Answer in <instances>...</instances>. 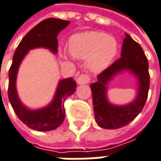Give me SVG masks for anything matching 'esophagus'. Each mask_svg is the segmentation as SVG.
<instances>
[{"mask_svg":"<svg viewBox=\"0 0 161 161\" xmlns=\"http://www.w3.org/2000/svg\"><path fill=\"white\" fill-rule=\"evenodd\" d=\"M76 80H77V83L78 84H88L91 81V77L87 74H81L79 76H77Z\"/></svg>","mask_w":161,"mask_h":161,"instance_id":"1","label":"esophagus"}]
</instances>
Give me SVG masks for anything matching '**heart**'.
<instances>
[{
  "mask_svg": "<svg viewBox=\"0 0 161 161\" xmlns=\"http://www.w3.org/2000/svg\"><path fill=\"white\" fill-rule=\"evenodd\" d=\"M69 49L74 57L88 58L86 65L92 72L103 71L112 64L118 51L114 37L97 31L77 34L69 39ZM62 56L65 55L61 52Z\"/></svg>",
  "mask_w": 161,
  "mask_h": 161,
  "instance_id": "heart-1",
  "label": "heart"
}]
</instances>
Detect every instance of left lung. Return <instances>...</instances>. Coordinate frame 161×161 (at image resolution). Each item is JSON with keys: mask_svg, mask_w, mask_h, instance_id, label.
<instances>
[{"mask_svg": "<svg viewBox=\"0 0 161 161\" xmlns=\"http://www.w3.org/2000/svg\"><path fill=\"white\" fill-rule=\"evenodd\" d=\"M123 70H130L139 80L137 97L131 103L118 107L110 104L106 97V85L112 77ZM150 75L148 60L139 43L125 34L121 57L97 76L91 84L94 115L97 124L104 129H117L126 125L142 111L148 96Z\"/></svg>", "mask_w": 161, "mask_h": 161, "instance_id": "1", "label": "left lung"}]
</instances>
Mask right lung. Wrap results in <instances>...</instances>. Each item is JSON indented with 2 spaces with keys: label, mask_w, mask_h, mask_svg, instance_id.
<instances>
[{
  "label": "right lung",
  "mask_w": 161,
  "mask_h": 161,
  "mask_svg": "<svg viewBox=\"0 0 161 161\" xmlns=\"http://www.w3.org/2000/svg\"><path fill=\"white\" fill-rule=\"evenodd\" d=\"M69 24V21L56 18L43 20L22 38L14 51L8 72V99L21 121L36 131H51L62 125L65 118L64 100L75 92L77 83L72 77L61 80L58 84L53 101L46 107L32 111L25 107L18 97L15 88L18 68L30 49L42 47L57 53L58 43L57 36Z\"/></svg>",
  "instance_id": "add662e5"
}]
</instances>
